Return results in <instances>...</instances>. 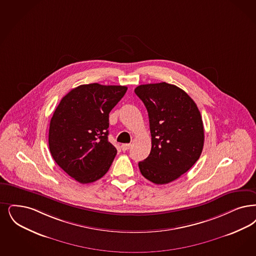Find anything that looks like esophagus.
<instances>
[{"label":"esophagus","mask_w":256,"mask_h":256,"mask_svg":"<svg viewBox=\"0 0 256 256\" xmlns=\"http://www.w3.org/2000/svg\"><path fill=\"white\" fill-rule=\"evenodd\" d=\"M130 144H123L121 146V148H122L123 152H126V150H130Z\"/></svg>","instance_id":"34e87169"}]
</instances>
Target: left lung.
Returning <instances> with one entry per match:
<instances>
[{"label":"left lung","instance_id":"left-lung-1","mask_svg":"<svg viewBox=\"0 0 256 256\" xmlns=\"http://www.w3.org/2000/svg\"><path fill=\"white\" fill-rule=\"evenodd\" d=\"M136 95L146 108L152 150L140 172L154 184L170 183L199 159L204 146V126L194 101L180 88L168 82L141 84Z\"/></svg>","mask_w":256,"mask_h":256}]
</instances>
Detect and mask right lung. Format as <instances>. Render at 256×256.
Segmentation results:
<instances>
[{
    "label": "right lung",
    "instance_id": "1",
    "mask_svg": "<svg viewBox=\"0 0 256 256\" xmlns=\"http://www.w3.org/2000/svg\"><path fill=\"white\" fill-rule=\"evenodd\" d=\"M128 88L97 82L72 90L53 113L48 132L54 161L81 184L108 172L117 150L108 140V114Z\"/></svg>",
    "mask_w": 256,
    "mask_h": 256
}]
</instances>
